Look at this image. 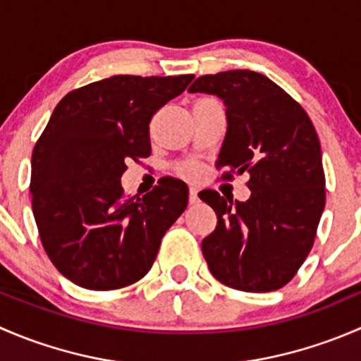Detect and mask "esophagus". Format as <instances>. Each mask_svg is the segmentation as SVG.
Here are the masks:
<instances>
[{
  "mask_svg": "<svg viewBox=\"0 0 361 361\" xmlns=\"http://www.w3.org/2000/svg\"><path fill=\"white\" fill-rule=\"evenodd\" d=\"M188 201H190V204L199 202V190L195 187H190V192H188Z\"/></svg>",
  "mask_w": 361,
  "mask_h": 361,
  "instance_id": "obj_1",
  "label": "esophagus"
}]
</instances>
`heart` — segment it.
<instances>
[{
	"label": "heart",
	"instance_id": "b5f03b06",
	"mask_svg": "<svg viewBox=\"0 0 361 361\" xmlns=\"http://www.w3.org/2000/svg\"><path fill=\"white\" fill-rule=\"evenodd\" d=\"M194 173V167H183V174H192Z\"/></svg>",
	"mask_w": 361,
	"mask_h": 361
}]
</instances>
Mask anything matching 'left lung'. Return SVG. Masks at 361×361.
Instances as JSON below:
<instances>
[{
	"mask_svg": "<svg viewBox=\"0 0 361 361\" xmlns=\"http://www.w3.org/2000/svg\"><path fill=\"white\" fill-rule=\"evenodd\" d=\"M188 92L213 94L227 106V134L216 167L248 173V201L216 190L199 197L216 213L202 241L211 274L243 292H274L307 258L325 207L318 134L304 108L262 73L232 69L199 76Z\"/></svg>",
	"mask_w": 361,
	"mask_h": 361,
	"instance_id": "8db88e82",
	"label": "left lung"
}]
</instances>
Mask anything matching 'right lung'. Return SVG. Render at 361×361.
<instances>
[{
    "label": "right lung",
    "instance_id": "right-lung-1",
    "mask_svg": "<svg viewBox=\"0 0 361 361\" xmlns=\"http://www.w3.org/2000/svg\"><path fill=\"white\" fill-rule=\"evenodd\" d=\"M194 75H116L68 92L36 141L32 213L57 271L87 290L140 281L164 234L188 204V187L162 178L127 197L120 178L130 159L150 157V120Z\"/></svg>",
    "mask_w": 361,
    "mask_h": 361
}]
</instances>
